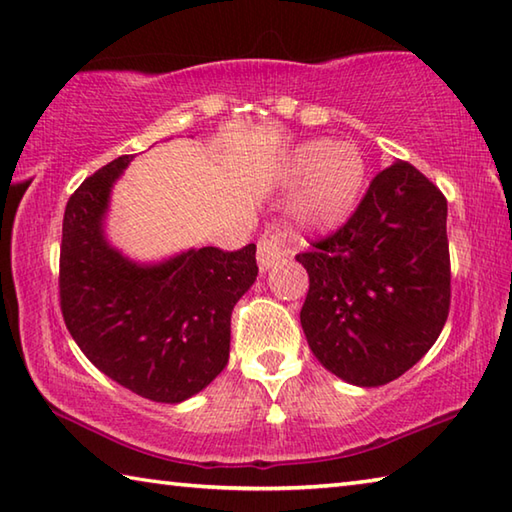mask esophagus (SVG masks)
Segmentation results:
<instances>
[{"mask_svg":"<svg viewBox=\"0 0 512 512\" xmlns=\"http://www.w3.org/2000/svg\"><path fill=\"white\" fill-rule=\"evenodd\" d=\"M285 236L283 234H263L256 245V258H258V267L260 272H267L269 267L278 263L285 254Z\"/></svg>","mask_w":512,"mask_h":512,"instance_id":"obj_1","label":"esophagus"}]
</instances>
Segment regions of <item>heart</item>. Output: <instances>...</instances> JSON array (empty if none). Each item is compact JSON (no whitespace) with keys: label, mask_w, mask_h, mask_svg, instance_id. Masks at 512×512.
I'll list each match as a JSON object with an SVG mask.
<instances>
[{"label":"heart","mask_w":512,"mask_h":512,"mask_svg":"<svg viewBox=\"0 0 512 512\" xmlns=\"http://www.w3.org/2000/svg\"><path fill=\"white\" fill-rule=\"evenodd\" d=\"M365 158L352 144L310 140L298 144L285 162V176L303 182L294 216L305 227H334L352 214L365 185Z\"/></svg>","instance_id":"b5f03b06"}]
</instances>
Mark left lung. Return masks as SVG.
Here are the masks:
<instances>
[{
    "mask_svg": "<svg viewBox=\"0 0 512 512\" xmlns=\"http://www.w3.org/2000/svg\"><path fill=\"white\" fill-rule=\"evenodd\" d=\"M446 218L435 182L397 160L339 229L296 256L310 276L303 332L332 374L374 388L435 345L450 312Z\"/></svg>",
    "mask_w": 512,
    "mask_h": 512,
    "instance_id": "left-lung-1",
    "label": "left lung"
}]
</instances>
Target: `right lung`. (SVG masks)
Masks as SVG:
<instances>
[{
  "label": "right lung",
  "instance_id": "add662e5",
  "mask_svg": "<svg viewBox=\"0 0 512 512\" xmlns=\"http://www.w3.org/2000/svg\"><path fill=\"white\" fill-rule=\"evenodd\" d=\"M131 158L95 171L66 202L60 307L95 368L144 399L180 403L229 361L231 310L256 281V245L189 249L156 267L129 263L106 245L102 216Z\"/></svg>",
  "mask_w": 512,
  "mask_h": 512
}]
</instances>
